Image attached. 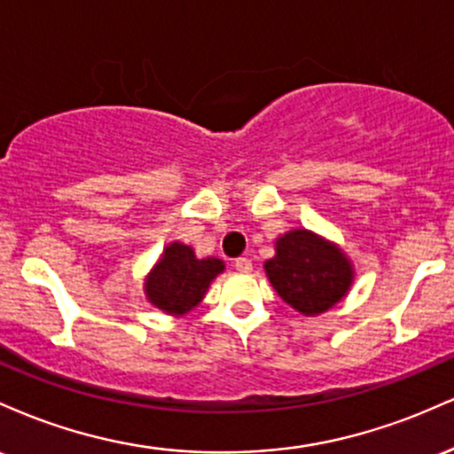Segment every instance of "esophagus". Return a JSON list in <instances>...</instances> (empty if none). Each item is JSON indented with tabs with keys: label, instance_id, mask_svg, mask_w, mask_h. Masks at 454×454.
Listing matches in <instances>:
<instances>
[{
	"label": "esophagus",
	"instance_id": "1",
	"mask_svg": "<svg viewBox=\"0 0 454 454\" xmlns=\"http://www.w3.org/2000/svg\"><path fill=\"white\" fill-rule=\"evenodd\" d=\"M234 269H237L239 273H249V270H252V260H249V258H237V260H234Z\"/></svg>",
	"mask_w": 454,
	"mask_h": 454
}]
</instances>
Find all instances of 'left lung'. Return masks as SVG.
I'll return each mask as SVG.
<instances>
[{"label":"left lung","mask_w":454,"mask_h":454,"mask_svg":"<svg viewBox=\"0 0 454 454\" xmlns=\"http://www.w3.org/2000/svg\"><path fill=\"white\" fill-rule=\"evenodd\" d=\"M264 269L281 299L305 316L331 309L352 284L346 256L309 231L284 234Z\"/></svg>","instance_id":"obj_1"}]
</instances>
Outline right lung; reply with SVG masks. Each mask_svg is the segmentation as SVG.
I'll return each mask as SVG.
<instances>
[{
    "mask_svg": "<svg viewBox=\"0 0 454 454\" xmlns=\"http://www.w3.org/2000/svg\"><path fill=\"white\" fill-rule=\"evenodd\" d=\"M223 270L217 258L198 260L192 247L173 243L147 279V296L166 314H185L200 303L211 279Z\"/></svg>",
    "mask_w": 454,
    "mask_h": 454,
    "instance_id": "add662e5",
    "label": "right lung"
}]
</instances>
